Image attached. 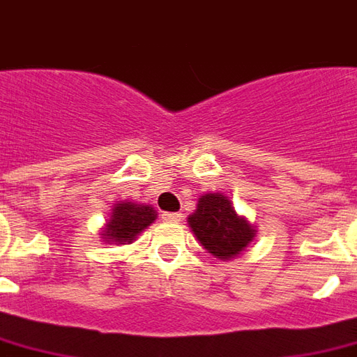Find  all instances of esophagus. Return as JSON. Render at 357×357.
Here are the masks:
<instances>
[{"label": "esophagus", "instance_id": "1", "mask_svg": "<svg viewBox=\"0 0 357 357\" xmlns=\"http://www.w3.org/2000/svg\"><path fill=\"white\" fill-rule=\"evenodd\" d=\"M162 222H181L179 213H162Z\"/></svg>", "mask_w": 357, "mask_h": 357}]
</instances>
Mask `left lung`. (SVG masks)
Here are the masks:
<instances>
[{"label":"left lung","instance_id":"left-lung-1","mask_svg":"<svg viewBox=\"0 0 357 357\" xmlns=\"http://www.w3.org/2000/svg\"><path fill=\"white\" fill-rule=\"evenodd\" d=\"M187 224L197 241L218 261L239 257L255 239L257 226L236 213L234 203L224 193H203L195 213L187 216Z\"/></svg>","mask_w":357,"mask_h":357}]
</instances>
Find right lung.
<instances>
[{"label": "right lung", "instance_id": "obj_1", "mask_svg": "<svg viewBox=\"0 0 357 357\" xmlns=\"http://www.w3.org/2000/svg\"><path fill=\"white\" fill-rule=\"evenodd\" d=\"M156 211L151 204L133 203V201H119L114 204L109 218L100 228L102 241L112 243V245H127L133 243L137 236H141L154 220H156Z\"/></svg>", "mask_w": 357, "mask_h": 357}]
</instances>
